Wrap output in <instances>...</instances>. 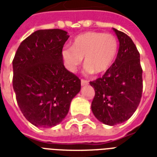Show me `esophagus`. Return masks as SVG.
Listing matches in <instances>:
<instances>
[{
	"instance_id": "1",
	"label": "esophagus",
	"mask_w": 157,
	"mask_h": 157,
	"mask_svg": "<svg viewBox=\"0 0 157 157\" xmlns=\"http://www.w3.org/2000/svg\"><path fill=\"white\" fill-rule=\"evenodd\" d=\"M88 83H89V82H87V81H86V80H82V81H81V84H82V86H83L87 85Z\"/></svg>"
}]
</instances>
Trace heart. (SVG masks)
<instances>
[{
  "label": "heart",
  "instance_id": "heart-1",
  "mask_svg": "<svg viewBox=\"0 0 157 157\" xmlns=\"http://www.w3.org/2000/svg\"><path fill=\"white\" fill-rule=\"evenodd\" d=\"M118 51V41L111 33L88 32L77 36L72 46H65L62 58L66 68L75 71L82 62L86 75L102 73L109 68Z\"/></svg>",
  "mask_w": 157,
  "mask_h": 157
}]
</instances>
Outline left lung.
Masks as SVG:
<instances>
[{"label":"left lung","mask_w":157,"mask_h":157,"mask_svg":"<svg viewBox=\"0 0 157 157\" xmlns=\"http://www.w3.org/2000/svg\"><path fill=\"white\" fill-rule=\"evenodd\" d=\"M119 42L115 61L102 77L90 82L95 90L92 111L102 124H122L138 108L142 95V69L140 53L124 33L113 29Z\"/></svg>","instance_id":"obj_1"}]
</instances>
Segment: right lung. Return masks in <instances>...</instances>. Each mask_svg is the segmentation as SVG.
I'll return each mask as SVG.
<instances>
[{
  "mask_svg": "<svg viewBox=\"0 0 157 157\" xmlns=\"http://www.w3.org/2000/svg\"><path fill=\"white\" fill-rule=\"evenodd\" d=\"M70 36L61 29L33 33L12 61V85L19 108L32 124L51 128L67 115L81 80L64 66L62 48Z\"/></svg>",
  "mask_w": 157,
  "mask_h": 157,
  "instance_id": "obj_1",
  "label": "right lung"
}]
</instances>
